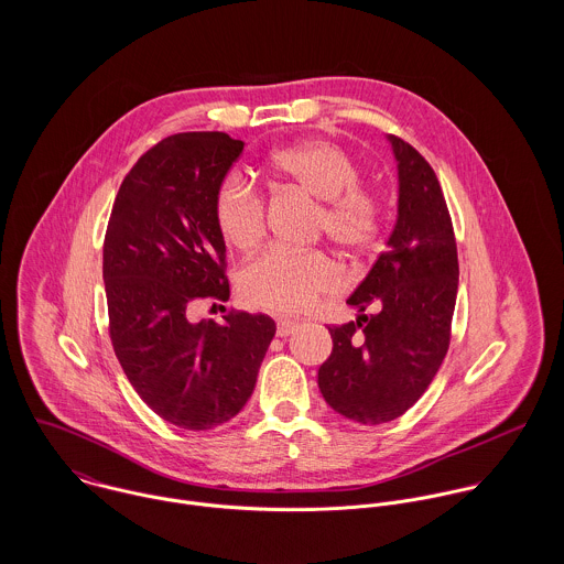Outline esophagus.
Masks as SVG:
<instances>
[{"label": "esophagus", "instance_id": "34e87169", "mask_svg": "<svg viewBox=\"0 0 564 564\" xmlns=\"http://www.w3.org/2000/svg\"><path fill=\"white\" fill-rule=\"evenodd\" d=\"M300 322H293V319H280L278 322V336H291L293 332H297Z\"/></svg>", "mask_w": 564, "mask_h": 564}]
</instances>
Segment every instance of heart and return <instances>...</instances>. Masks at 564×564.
I'll return each instance as SVG.
<instances>
[{
  "instance_id": "b5f03b06",
  "label": "heart",
  "mask_w": 564,
  "mask_h": 564,
  "mask_svg": "<svg viewBox=\"0 0 564 564\" xmlns=\"http://www.w3.org/2000/svg\"><path fill=\"white\" fill-rule=\"evenodd\" d=\"M267 173L317 199V228L343 249H365L382 228L380 197L360 186L362 169L340 145L306 139L275 150ZM213 217L221 239L235 249H249L264 232V202L241 175H228L215 191ZM343 282L338 267L322 251L269 247L239 273L242 300L275 315L308 311L317 297L334 293Z\"/></svg>"
}]
</instances>
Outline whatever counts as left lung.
Returning <instances> with one entry per match:
<instances>
[{"instance_id": "obj_1", "label": "left lung", "mask_w": 564, "mask_h": 564, "mask_svg": "<svg viewBox=\"0 0 564 564\" xmlns=\"http://www.w3.org/2000/svg\"><path fill=\"white\" fill-rule=\"evenodd\" d=\"M398 221L367 278L347 300L365 313L329 325L332 354L319 367L323 400L362 425L402 416L434 380L447 347L458 293L452 217L434 169L400 137Z\"/></svg>"}]
</instances>
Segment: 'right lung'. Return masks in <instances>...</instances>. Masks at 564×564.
I'll use <instances>...</instances> for the list:
<instances>
[{
	"mask_svg": "<svg viewBox=\"0 0 564 564\" xmlns=\"http://www.w3.org/2000/svg\"><path fill=\"white\" fill-rule=\"evenodd\" d=\"M242 145L224 132L154 145L121 182L104 239L110 340L123 373L159 416L193 432L241 412L275 334L269 315L188 317L197 300L230 297L213 199Z\"/></svg>",
	"mask_w": 564,
	"mask_h": 564,
	"instance_id": "right-lung-1",
	"label": "right lung"
}]
</instances>
